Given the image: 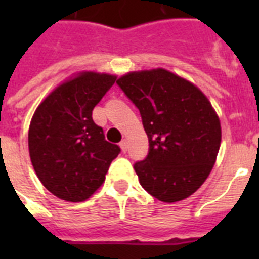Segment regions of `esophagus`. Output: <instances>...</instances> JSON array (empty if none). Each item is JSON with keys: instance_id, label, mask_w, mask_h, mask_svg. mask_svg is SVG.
I'll return each mask as SVG.
<instances>
[{"instance_id": "obj_1", "label": "esophagus", "mask_w": 259, "mask_h": 259, "mask_svg": "<svg viewBox=\"0 0 259 259\" xmlns=\"http://www.w3.org/2000/svg\"><path fill=\"white\" fill-rule=\"evenodd\" d=\"M119 146H121L122 152H126V150H127V141H126V140H122L121 144H119Z\"/></svg>"}]
</instances>
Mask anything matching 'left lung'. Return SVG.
I'll list each match as a JSON object with an SVG mask.
<instances>
[{
	"label": "left lung",
	"instance_id": "8db88e82",
	"mask_svg": "<svg viewBox=\"0 0 259 259\" xmlns=\"http://www.w3.org/2000/svg\"><path fill=\"white\" fill-rule=\"evenodd\" d=\"M140 110L149 152L134 164L140 184L165 203L192 195L208 177L221 146V122L204 94L169 71L130 72L117 80Z\"/></svg>",
	"mask_w": 259,
	"mask_h": 259
}]
</instances>
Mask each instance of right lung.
Wrapping results in <instances>:
<instances>
[{
  "label": "right lung",
  "mask_w": 259,
  "mask_h": 259,
  "mask_svg": "<svg viewBox=\"0 0 259 259\" xmlns=\"http://www.w3.org/2000/svg\"><path fill=\"white\" fill-rule=\"evenodd\" d=\"M115 79L83 72L55 89L33 114L28 133L30 161L42 185L59 199H89L121 152L93 121L94 107Z\"/></svg>",
  "instance_id": "obj_1"
}]
</instances>
